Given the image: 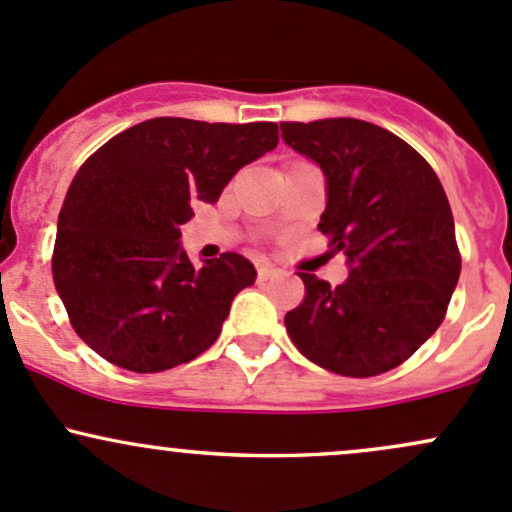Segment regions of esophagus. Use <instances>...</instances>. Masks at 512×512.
I'll list each match as a JSON object with an SVG mask.
<instances>
[{"label":"esophagus","instance_id":"1","mask_svg":"<svg viewBox=\"0 0 512 512\" xmlns=\"http://www.w3.org/2000/svg\"><path fill=\"white\" fill-rule=\"evenodd\" d=\"M278 273L280 271L273 266V263H266V261L258 263V280H271V278H276Z\"/></svg>","mask_w":512,"mask_h":512}]
</instances>
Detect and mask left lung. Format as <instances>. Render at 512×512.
I'll return each instance as SVG.
<instances>
[{"label": "left lung", "instance_id": "left-lung-1", "mask_svg": "<svg viewBox=\"0 0 512 512\" xmlns=\"http://www.w3.org/2000/svg\"><path fill=\"white\" fill-rule=\"evenodd\" d=\"M283 141L320 166V224L349 278L329 285L298 273L305 300L285 315L302 356L342 376L403 364L444 320L461 271L454 217L430 163L390 131L361 119L280 124Z\"/></svg>", "mask_w": 512, "mask_h": 512}]
</instances>
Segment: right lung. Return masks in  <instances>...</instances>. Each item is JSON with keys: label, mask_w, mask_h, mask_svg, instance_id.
Returning a JSON list of instances; mask_svg holds the SVG:
<instances>
[{"label": "right lung", "mask_w": 512, "mask_h": 512, "mask_svg": "<svg viewBox=\"0 0 512 512\" xmlns=\"http://www.w3.org/2000/svg\"><path fill=\"white\" fill-rule=\"evenodd\" d=\"M276 146L273 122L158 117L87 158L60 207L53 251V283L82 342L136 373L188 364L217 342L256 268L241 254L195 266L180 229L192 205L217 202L236 170Z\"/></svg>", "instance_id": "1"}]
</instances>
